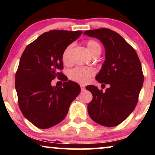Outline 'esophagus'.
Returning <instances> with one entry per match:
<instances>
[{"label": "esophagus", "mask_w": 155, "mask_h": 155, "mask_svg": "<svg viewBox=\"0 0 155 155\" xmlns=\"http://www.w3.org/2000/svg\"><path fill=\"white\" fill-rule=\"evenodd\" d=\"M80 87H81L82 91H84V90H85V87H84V86L83 85V84H80Z\"/></svg>", "instance_id": "34e87169"}]
</instances>
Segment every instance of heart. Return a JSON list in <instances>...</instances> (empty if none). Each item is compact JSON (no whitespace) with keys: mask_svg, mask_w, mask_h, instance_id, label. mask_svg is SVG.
Wrapping results in <instances>:
<instances>
[{"mask_svg":"<svg viewBox=\"0 0 155 155\" xmlns=\"http://www.w3.org/2000/svg\"><path fill=\"white\" fill-rule=\"evenodd\" d=\"M87 48L92 56L99 55L101 52V46L98 41L93 39L87 40L86 41ZM73 47L72 44L67 46L62 54V61L64 64H70V53ZM96 73V71L94 68L88 67H76L71 69L68 73L69 78L73 81L79 82V83L85 84L89 81L90 78L94 76Z\"/></svg>","mask_w":155,"mask_h":155,"instance_id":"b5f03b06","label":"heart"}]
</instances>
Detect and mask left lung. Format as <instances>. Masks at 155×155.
<instances>
[{"label": "left lung", "instance_id": "left-lung-1", "mask_svg": "<svg viewBox=\"0 0 155 155\" xmlns=\"http://www.w3.org/2000/svg\"><path fill=\"white\" fill-rule=\"evenodd\" d=\"M84 34L99 39L104 46L105 61L96 80L110 85L104 92L94 85L86 87L93 96L87 106L89 115L101 126H118L137 104L144 81L141 63L134 48L116 31L101 28Z\"/></svg>", "mask_w": 155, "mask_h": 155}]
</instances>
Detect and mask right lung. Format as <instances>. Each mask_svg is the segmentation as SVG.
<instances>
[{
  "label": "right lung",
  "instance_id": "obj_1",
  "mask_svg": "<svg viewBox=\"0 0 155 155\" xmlns=\"http://www.w3.org/2000/svg\"><path fill=\"white\" fill-rule=\"evenodd\" d=\"M82 34L51 30L27 45L22 54L15 74L18 104L23 116L37 128H49L62 121L80 94L79 84L67 81L60 71L63 51ZM56 77L64 81L62 86H51Z\"/></svg>",
  "mask_w": 155,
  "mask_h": 155
}]
</instances>
